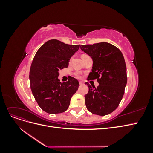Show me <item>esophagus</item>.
I'll use <instances>...</instances> for the list:
<instances>
[{"mask_svg":"<svg viewBox=\"0 0 153 153\" xmlns=\"http://www.w3.org/2000/svg\"><path fill=\"white\" fill-rule=\"evenodd\" d=\"M79 84H80V85H84V82H82V81H80V82H79Z\"/></svg>","mask_w":153,"mask_h":153,"instance_id":"1","label":"esophagus"}]
</instances>
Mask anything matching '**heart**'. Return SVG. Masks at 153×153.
<instances>
[{
    "mask_svg": "<svg viewBox=\"0 0 153 153\" xmlns=\"http://www.w3.org/2000/svg\"><path fill=\"white\" fill-rule=\"evenodd\" d=\"M84 55H85V54H83V55H82V56H84ZM77 77H78V78H80L81 76H80V75H77Z\"/></svg>",
    "mask_w": 153,
    "mask_h": 153,
    "instance_id": "heart-1",
    "label": "heart"
}]
</instances>
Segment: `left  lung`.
I'll use <instances>...</instances> for the list:
<instances>
[{
  "mask_svg": "<svg viewBox=\"0 0 153 153\" xmlns=\"http://www.w3.org/2000/svg\"><path fill=\"white\" fill-rule=\"evenodd\" d=\"M80 48L92 57V71L88 80L97 79L96 88L85 82L89 92L85 96L87 110L101 116L112 113L121 102L127 84L126 66L123 55L114 45L101 42L82 45Z\"/></svg>",
  "mask_w": 153,
  "mask_h": 153,
  "instance_id": "obj_1",
  "label": "left lung"
}]
</instances>
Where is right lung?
I'll return each instance as SVG.
<instances>
[{"mask_svg": "<svg viewBox=\"0 0 153 153\" xmlns=\"http://www.w3.org/2000/svg\"><path fill=\"white\" fill-rule=\"evenodd\" d=\"M79 48L80 45H70L51 39L37 51L31 64L29 79L34 98L45 112L55 114L68 108L79 83L73 77L60 82L59 71L68 66L70 58Z\"/></svg>", "mask_w": 153, "mask_h": 153, "instance_id": "add662e5", "label": "right lung"}]
</instances>
